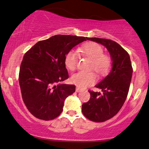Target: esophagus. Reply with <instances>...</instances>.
Here are the masks:
<instances>
[{"label":"esophagus","mask_w":149,"mask_h":149,"mask_svg":"<svg viewBox=\"0 0 149 149\" xmlns=\"http://www.w3.org/2000/svg\"><path fill=\"white\" fill-rule=\"evenodd\" d=\"M76 91L77 92H81V91H82V90H81V89H80V88H78V87H77V88H76Z\"/></svg>","instance_id":"obj_1"}]
</instances>
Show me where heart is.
I'll use <instances>...</instances> for the list:
<instances>
[{
    "label": "heart",
    "instance_id": "1",
    "mask_svg": "<svg viewBox=\"0 0 149 149\" xmlns=\"http://www.w3.org/2000/svg\"><path fill=\"white\" fill-rule=\"evenodd\" d=\"M78 52H81L87 57L92 60V69H94L100 75H104L108 73L111 67L112 61L110 57L103 54L104 49L102 46L96 42H87L78 49ZM64 64L68 69L73 71L76 69L77 64V54L73 51H70L66 54ZM97 80L95 73L78 72L71 76V82L78 88H85L93 84Z\"/></svg>",
    "mask_w": 149,
    "mask_h": 149
}]
</instances>
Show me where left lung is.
Returning a JSON list of instances; mask_svg holds the SVG:
<instances>
[{
  "label": "left lung",
  "instance_id": "left-lung-1",
  "mask_svg": "<svg viewBox=\"0 0 149 149\" xmlns=\"http://www.w3.org/2000/svg\"><path fill=\"white\" fill-rule=\"evenodd\" d=\"M88 40L106 47L111 58L112 69L102 81L95 85L102 92L89 91L90 99L82 105V112L90 120L104 122L116 115L125 103L133 70L129 54L118 43L99 38H89Z\"/></svg>",
  "mask_w": 149,
  "mask_h": 149
}]
</instances>
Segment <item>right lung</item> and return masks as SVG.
Listing matches in <instances>:
<instances>
[{
	"instance_id": "1",
	"label": "right lung",
	"mask_w": 149,
	"mask_h": 149,
	"mask_svg": "<svg viewBox=\"0 0 149 149\" xmlns=\"http://www.w3.org/2000/svg\"><path fill=\"white\" fill-rule=\"evenodd\" d=\"M86 40L88 38L56 35L38 42L25 53L19 82L26 107L36 118L49 120L62 112L64 100L76 91L75 85L61 83L69 78L65 56Z\"/></svg>"
}]
</instances>
